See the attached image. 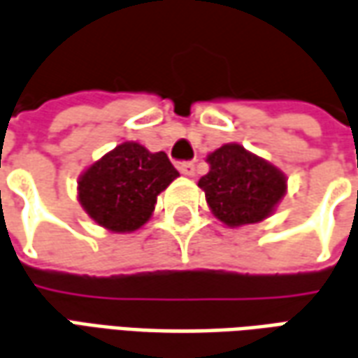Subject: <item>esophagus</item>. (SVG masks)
Instances as JSON below:
<instances>
[{
    "label": "esophagus",
    "mask_w": 358,
    "mask_h": 358,
    "mask_svg": "<svg viewBox=\"0 0 358 358\" xmlns=\"http://www.w3.org/2000/svg\"><path fill=\"white\" fill-rule=\"evenodd\" d=\"M179 171L187 177H193L196 173V165L193 162H183V164H179Z\"/></svg>",
    "instance_id": "34e87169"
}]
</instances>
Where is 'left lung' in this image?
Instances as JSON below:
<instances>
[{
  "label": "left lung",
  "mask_w": 358,
  "mask_h": 358,
  "mask_svg": "<svg viewBox=\"0 0 358 358\" xmlns=\"http://www.w3.org/2000/svg\"><path fill=\"white\" fill-rule=\"evenodd\" d=\"M206 162L210 169L199 187L212 214L230 228L268 218L287 193L285 173L240 144H224Z\"/></svg>",
  "instance_id": "obj_1"
}]
</instances>
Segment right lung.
<instances>
[{"mask_svg":"<svg viewBox=\"0 0 358 358\" xmlns=\"http://www.w3.org/2000/svg\"><path fill=\"white\" fill-rule=\"evenodd\" d=\"M177 177L165 152L152 154L138 142H122L80 175L78 199L99 226L130 234L150 220L157 194Z\"/></svg>","mask_w":358,"mask_h":358,"instance_id":"right-lung-1","label":"right lung"}]
</instances>
